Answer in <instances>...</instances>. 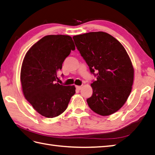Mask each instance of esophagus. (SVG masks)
<instances>
[{
    "instance_id": "34e87169",
    "label": "esophagus",
    "mask_w": 155,
    "mask_h": 155,
    "mask_svg": "<svg viewBox=\"0 0 155 155\" xmlns=\"http://www.w3.org/2000/svg\"><path fill=\"white\" fill-rule=\"evenodd\" d=\"M76 89L79 91L82 89V86H76Z\"/></svg>"
}]
</instances>
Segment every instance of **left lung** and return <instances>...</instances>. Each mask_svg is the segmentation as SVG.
I'll return each mask as SVG.
<instances>
[{
	"mask_svg": "<svg viewBox=\"0 0 155 155\" xmlns=\"http://www.w3.org/2000/svg\"><path fill=\"white\" fill-rule=\"evenodd\" d=\"M73 39L97 77L91 84L93 95L87 104L96 114L110 116L122 107L131 93L134 71L128 54L119 41L105 32L74 35Z\"/></svg>",
	"mask_w": 155,
	"mask_h": 155,
	"instance_id": "left-lung-1",
	"label": "left lung"
}]
</instances>
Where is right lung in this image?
<instances>
[{"label": "right lung", "mask_w": 155, "mask_h": 155, "mask_svg": "<svg viewBox=\"0 0 155 155\" xmlns=\"http://www.w3.org/2000/svg\"><path fill=\"white\" fill-rule=\"evenodd\" d=\"M72 38L64 35L44 36L27 51L21 70V83L25 99L44 117L60 116L68 107L75 87L56 83L57 72L71 50Z\"/></svg>", "instance_id": "add662e5"}]
</instances>
